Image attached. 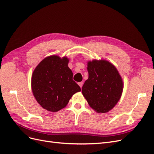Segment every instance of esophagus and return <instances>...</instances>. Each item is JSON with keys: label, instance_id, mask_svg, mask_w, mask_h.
I'll list each match as a JSON object with an SVG mask.
<instances>
[{"label": "esophagus", "instance_id": "esophagus-1", "mask_svg": "<svg viewBox=\"0 0 154 154\" xmlns=\"http://www.w3.org/2000/svg\"><path fill=\"white\" fill-rule=\"evenodd\" d=\"M78 84L79 85V86L80 87V88H82V86H83V82H78Z\"/></svg>", "mask_w": 154, "mask_h": 154}]
</instances>
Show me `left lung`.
I'll use <instances>...</instances> for the list:
<instances>
[{"label":"left lung","instance_id":"8db88e82","mask_svg":"<svg viewBox=\"0 0 154 154\" xmlns=\"http://www.w3.org/2000/svg\"><path fill=\"white\" fill-rule=\"evenodd\" d=\"M87 71L88 78L82 87V94L96 112H108L122 95V78L114 65L105 60L88 61Z\"/></svg>","mask_w":154,"mask_h":154}]
</instances>
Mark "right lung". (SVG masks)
Wrapping results in <instances>:
<instances>
[{
	"label": "right lung",
	"mask_w": 154,
	"mask_h": 154,
	"mask_svg": "<svg viewBox=\"0 0 154 154\" xmlns=\"http://www.w3.org/2000/svg\"><path fill=\"white\" fill-rule=\"evenodd\" d=\"M66 57L51 55L36 67L31 77V88L37 102L44 109L58 112L63 109L81 88L72 80Z\"/></svg>",
	"instance_id": "obj_1"
}]
</instances>
